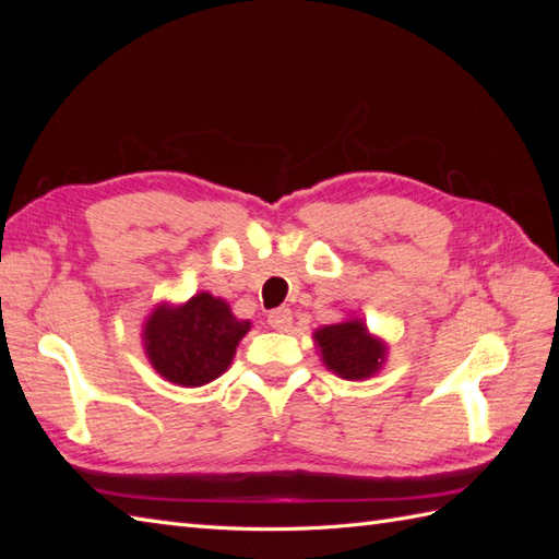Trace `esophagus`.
I'll use <instances>...</instances> for the list:
<instances>
[{"mask_svg":"<svg viewBox=\"0 0 559 559\" xmlns=\"http://www.w3.org/2000/svg\"><path fill=\"white\" fill-rule=\"evenodd\" d=\"M269 324L276 331H288L293 324V312L288 310V307H278V310L269 312Z\"/></svg>","mask_w":559,"mask_h":559,"instance_id":"1","label":"esophagus"}]
</instances>
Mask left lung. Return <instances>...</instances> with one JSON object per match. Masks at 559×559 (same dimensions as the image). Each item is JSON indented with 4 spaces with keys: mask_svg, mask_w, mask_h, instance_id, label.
<instances>
[{
    "mask_svg": "<svg viewBox=\"0 0 559 559\" xmlns=\"http://www.w3.org/2000/svg\"><path fill=\"white\" fill-rule=\"evenodd\" d=\"M314 348L326 370L348 382H362L382 370L389 355V343L374 336L360 317L314 329Z\"/></svg>",
    "mask_w": 559,
    "mask_h": 559,
    "instance_id": "8db88e82",
    "label": "left lung"
}]
</instances>
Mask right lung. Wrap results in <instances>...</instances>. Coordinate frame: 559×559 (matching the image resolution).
<instances>
[{"label": "right lung", "instance_id": "obj_1", "mask_svg": "<svg viewBox=\"0 0 559 559\" xmlns=\"http://www.w3.org/2000/svg\"><path fill=\"white\" fill-rule=\"evenodd\" d=\"M249 319H237L230 305L201 290L185 302H158L141 326L144 353L165 382L204 386L228 370Z\"/></svg>", "mask_w": 559, "mask_h": 559}]
</instances>
